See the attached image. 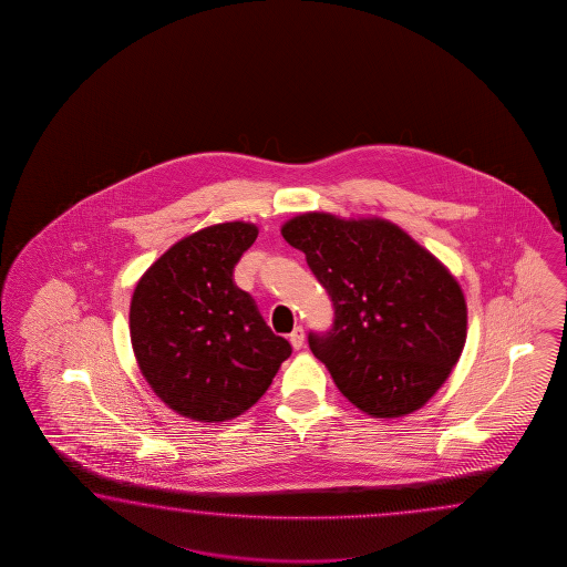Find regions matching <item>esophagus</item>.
<instances>
[{"mask_svg":"<svg viewBox=\"0 0 567 567\" xmlns=\"http://www.w3.org/2000/svg\"><path fill=\"white\" fill-rule=\"evenodd\" d=\"M289 342H291V347L296 350H300L301 347H303V328H301V326H296V328L291 330Z\"/></svg>","mask_w":567,"mask_h":567,"instance_id":"1","label":"esophagus"}]
</instances>
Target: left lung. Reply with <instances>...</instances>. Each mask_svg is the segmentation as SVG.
I'll use <instances>...</instances> for the list:
<instances>
[{
    "mask_svg": "<svg viewBox=\"0 0 567 567\" xmlns=\"http://www.w3.org/2000/svg\"><path fill=\"white\" fill-rule=\"evenodd\" d=\"M281 235L334 306L332 328L308 342L340 393L383 420L423 408L466 342V300L447 267L385 218L303 213Z\"/></svg>",
    "mask_w": 567,
    "mask_h": 567,
    "instance_id": "1",
    "label": "left lung"
}]
</instances>
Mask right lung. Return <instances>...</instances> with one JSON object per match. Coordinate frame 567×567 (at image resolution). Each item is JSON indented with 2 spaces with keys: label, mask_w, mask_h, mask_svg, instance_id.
Segmentation results:
<instances>
[{
  "label": "right lung",
  "mask_w": 567,
  "mask_h": 567,
  "mask_svg": "<svg viewBox=\"0 0 567 567\" xmlns=\"http://www.w3.org/2000/svg\"><path fill=\"white\" fill-rule=\"evenodd\" d=\"M254 223H220L174 243L133 289L130 334L145 381L194 422H227L266 393L291 354L233 269Z\"/></svg>",
  "instance_id": "right-lung-1"
}]
</instances>
